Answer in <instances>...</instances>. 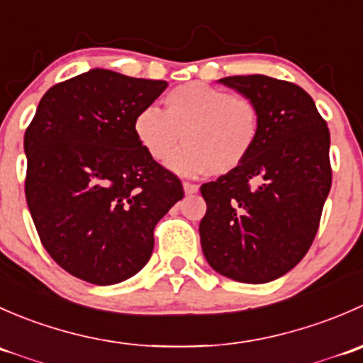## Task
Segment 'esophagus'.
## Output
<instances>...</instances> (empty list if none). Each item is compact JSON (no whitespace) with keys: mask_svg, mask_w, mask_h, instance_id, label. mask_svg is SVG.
I'll use <instances>...</instances> for the list:
<instances>
[{"mask_svg":"<svg viewBox=\"0 0 363 363\" xmlns=\"http://www.w3.org/2000/svg\"><path fill=\"white\" fill-rule=\"evenodd\" d=\"M182 188H184L186 195H195V193H199V186L191 184V182H184V184H182Z\"/></svg>","mask_w":363,"mask_h":363,"instance_id":"esophagus-1","label":"esophagus"}]
</instances>
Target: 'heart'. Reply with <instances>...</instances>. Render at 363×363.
Segmentation results:
<instances>
[{
    "instance_id": "obj_1",
    "label": "heart",
    "mask_w": 363,
    "mask_h": 363,
    "mask_svg": "<svg viewBox=\"0 0 363 363\" xmlns=\"http://www.w3.org/2000/svg\"><path fill=\"white\" fill-rule=\"evenodd\" d=\"M164 112L145 107L135 116L138 144L156 161L186 177L226 175L251 156L259 135V111L250 96L226 93L205 82L174 87L164 96Z\"/></svg>"
}]
</instances>
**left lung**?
Instances as JSON below:
<instances>
[{
	"instance_id": "left-lung-1",
	"label": "left lung",
	"mask_w": 363,
	"mask_h": 363,
	"mask_svg": "<svg viewBox=\"0 0 363 363\" xmlns=\"http://www.w3.org/2000/svg\"><path fill=\"white\" fill-rule=\"evenodd\" d=\"M218 82L255 101L259 135L235 172L200 188L207 203L202 251L228 279L269 283L290 272L316 237L332 186L330 131L296 84L267 75Z\"/></svg>"
}]
</instances>
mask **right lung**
I'll return each mask as SVG.
<instances>
[{
    "label": "right lung",
    "instance_id": "obj_1",
    "mask_svg": "<svg viewBox=\"0 0 363 363\" xmlns=\"http://www.w3.org/2000/svg\"><path fill=\"white\" fill-rule=\"evenodd\" d=\"M167 86L93 68L50 87L26 130L33 223L54 262L79 279L108 286L144 269L155 226L184 196L133 131L135 116Z\"/></svg>",
    "mask_w": 363,
    "mask_h": 363
}]
</instances>
